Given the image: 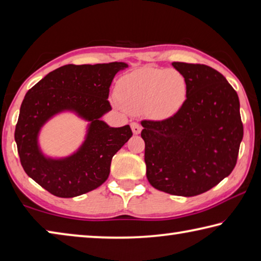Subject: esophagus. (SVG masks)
<instances>
[{
	"mask_svg": "<svg viewBox=\"0 0 261 261\" xmlns=\"http://www.w3.org/2000/svg\"><path fill=\"white\" fill-rule=\"evenodd\" d=\"M130 127H132V130H133V133L136 135V134H140L141 132V125L138 122H132L130 123Z\"/></svg>",
	"mask_w": 261,
	"mask_h": 261,
	"instance_id": "1",
	"label": "esophagus"
}]
</instances>
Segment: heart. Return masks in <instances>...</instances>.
Returning <instances> with one entry per match:
<instances>
[{
  "label": "heart",
  "mask_w": 261,
  "mask_h": 261,
  "mask_svg": "<svg viewBox=\"0 0 261 261\" xmlns=\"http://www.w3.org/2000/svg\"><path fill=\"white\" fill-rule=\"evenodd\" d=\"M182 73L144 67L128 73L118 82V96L128 110L148 109L154 117L167 118L179 111L187 97Z\"/></svg>",
  "instance_id": "b5f03b06"
}]
</instances>
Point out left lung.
Listing matches in <instances>:
<instances>
[{
	"instance_id": "left-lung-1",
	"label": "left lung",
	"mask_w": 261,
	"mask_h": 261,
	"mask_svg": "<svg viewBox=\"0 0 261 261\" xmlns=\"http://www.w3.org/2000/svg\"><path fill=\"white\" fill-rule=\"evenodd\" d=\"M187 81V99L165 120H142L147 177L164 193L191 197L234 170L243 139L240 99L220 72L204 64L172 63Z\"/></svg>"
}]
</instances>
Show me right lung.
<instances>
[{
  "label": "right lung",
  "instance_id": "add662e5",
  "mask_svg": "<svg viewBox=\"0 0 261 261\" xmlns=\"http://www.w3.org/2000/svg\"><path fill=\"white\" fill-rule=\"evenodd\" d=\"M127 64L64 65L32 87L22 100L15 140L21 166L50 194L71 198L98 188L110 174L112 157L129 138V125L113 128L100 117L111 110L110 86ZM73 111L91 123L80 150L63 160L47 159L39 151L38 132L55 114Z\"/></svg>",
  "mask_w": 261,
  "mask_h": 261
}]
</instances>
